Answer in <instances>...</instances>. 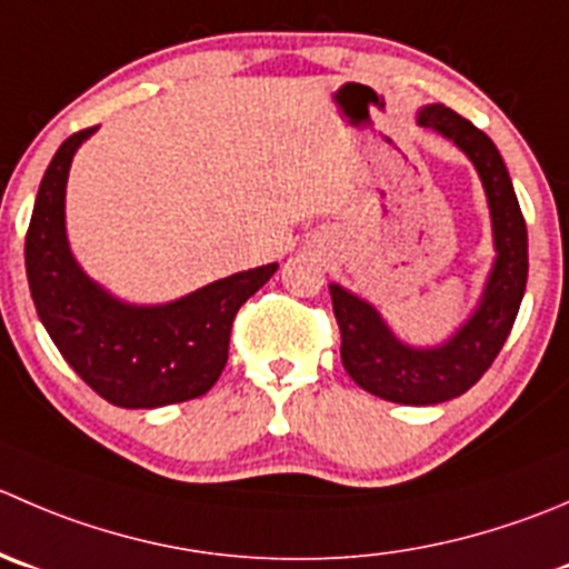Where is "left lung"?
I'll return each instance as SVG.
<instances>
[{
    "label": "left lung",
    "instance_id": "1",
    "mask_svg": "<svg viewBox=\"0 0 569 569\" xmlns=\"http://www.w3.org/2000/svg\"><path fill=\"white\" fill-rule=\"evenodd\" d=\"M419 124L453 138L476 163L492 208L498 261L476 317L456 333V339L437 350H411L400 345L372 306L341 286H330L345 369L369 395L402 406H433L476 386L509 339L528 280L526 219L492 138L445 104H428L419 113Z\"/></svg>",
    "mask_w": 569,
    "mask_h": 569
}]
</instances>
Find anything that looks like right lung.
I'll return each instance as SVG.
<instances>
[{"mask_svg": "<svg viewBox=\"0 0 569 569\" xmlns=\"http://www.w3.org/2000/svg\"><path fill=\"white\" fill-rule=\"evenodd\" d=\"M74 132L49 163L24 241L30 295L69 367L119 408H158L206 395L228 363L239 308L278 263L230 274L158 308L121 306L80 272L63 224L66 178L82 138Z\"/></svg>", "mask_w": 569, "mask_h": 569, "instance_id": "1", "label": "right lung"}]
</instances>
